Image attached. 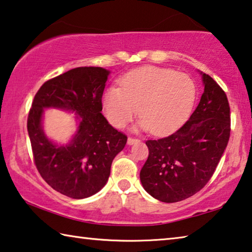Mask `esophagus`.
<instances>
[{
  "label": "esophagus",
  "mask_w": 252,
  "mask_h": 252,
  "mask_svg": "<svg viewBox=\"0 0 252 252\" xmlns=\"http://www.w3.org/2000/svg\"><path fill=\"white\" fill-rule=\"evenodd\" d=\"M136 143H139V139H136L133 137H128V139H127V144H128V145H134Z\"/></svg>",
  "instance_id": "34e87169"
}]
</instances>
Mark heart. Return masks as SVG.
Masks as SVG:
<instances>
[{"mask_svg": "<svg viewBox=\"0 0 252 252\" xmlns=\"http://www.w3.org/2000/svg\"><path fill=\"white\" fill-rule=\"evenodd\" d=\"M119 82L122 88L108 87L102 98L107 118L119 128L131 121L139 106L142 118L135 129L167 134L189 117L195 104L194 80L173 69L143 67L128 72Z\"/></svg>", "mask_w": 252, "mask_h": 252, "instance_id": "1", "label": "heart"}]
</instances>
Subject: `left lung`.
<instances>
[{
  "mask_svg": "<svg viewBox=\"0 0 252 252\" xmlns=\"http://www.w3.org/2000/svg\"><path fill=\"white\" fill-rule=\"evenodd\" d=\"M204 92L189 121L167 137L146 142L141 182L154 199L174 203L194 195L211 179L230 137V107L223 90L199 71Z\"/></svg>",
  "mask_w": 252,
  "mask_h": 252,
  "instance_id": "1",
  "label": "left lung"
}]
</instances>
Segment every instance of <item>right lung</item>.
<instances>
[{
  "label": "right lung",
  "instance_id": "obj_1",
  "mask_svg": "<svg viewBox=\"0 0 252 252\" xmlns=\"http://www.w3.org/2000/svg\"><path fill=\"white\" fill-rule=\"evenodd\" d=\"M110 71L79 67L48 80L33 99L28 117L35 166L50 187L72 199L89 197L105 187L113 159L127 136L101 114V98ZM75 114L77 130L67 143L49 139L43 129L44 109Z\"/></svg>",
  "mask_w": 252,
  "mask_h": 252
}]
</instances>
